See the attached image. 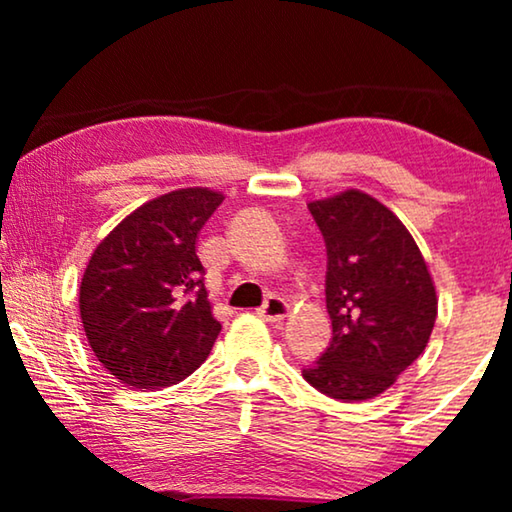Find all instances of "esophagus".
Here are the masks:
<instances>
[{
  "mask_svg": "<svg viewBox=\"0 0 512 512\" xmlns=\"http://www.w3.org/2000/svg\"><path fill=\"white\" fill-rule=\"evenodd\" d=\"M286 312H289V305H286L284 298L279 296H270L265 300L261 310H258V317L270 321V324H279L286 317Z\"/></svg>",
  "mask_w": 512,
  "mask_h": 512,
  "instance_id": "1",
  "label": "esophagus"
}]
</instances>
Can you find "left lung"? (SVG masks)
Masks as SVG:
<instances>
[{
    "instance_id": "1",
    "label": "left lung",
    "mask_w": 512,
    "mask_h": 512,
    "mask_svg": "<svg viewBox=\"0 0 512 512\" xmlns=\"http://www.w3.org/2000/svg\"><path fill=\"white\" fill-rule=\"evenodd\" d=\"M326 244V310L333 338L303 377L338 401L387 391L424 352L438 298L408 228L361 191L307 205Z\"/></svg>"
}]
</instances>
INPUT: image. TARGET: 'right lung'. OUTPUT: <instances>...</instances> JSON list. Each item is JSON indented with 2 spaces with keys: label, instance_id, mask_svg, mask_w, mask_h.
<instances>
[{
  "label": "right lung",
  "instance_id": "add662e5",
  "mask_svg": "<svg viewBox=\"0 0 512 512\" xmlns=\"http://www.w3.org/2000/svg\"><path fill=\"white\" fill-rule=\"evenodd\" d=\"M223 202L181 188L135 209L100 242L81 279V324L97 361L132 389L177 384L212 352V317L195 240Z\"/></svg>",
  "mask_w": 512,
  "mask_h": 512
}]
</instances>
